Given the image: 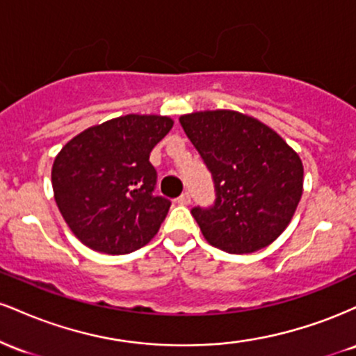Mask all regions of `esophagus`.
I'll list each match as a JSON object with an SVG mask.
<instances>
[{
    "label": "esophagus",
    "mask_w": 356,
    "mask_h": 356,
    "mask_svg": "<svg viewBox=\"0 0 356 356\" xmlns=\"http://www.w3.org/2000/svg\"><path fill=\"white\" fill-rule=\"evenodd\" d=\"M177 202L181 204V206H189V204H191V194H189V192H184L181 197H177Z\"/></svg>",
    "instance_id": "obj_1"
}]
</instances>
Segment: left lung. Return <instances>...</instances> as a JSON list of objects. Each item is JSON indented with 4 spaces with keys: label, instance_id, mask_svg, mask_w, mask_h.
Returning <instances> with one entry per match:
<instances>
[{
    "label": "left lung",
    "instance_id": "1",
    "mask_svg": "<svg viewBox=\"0 0 356 356\" xmlns=\"http://www.w3.org/2000/svg\"><path fill=\"white\" fill-rule=\"evenodd\" d=\"M211 170L216 202L194 207L202 236L231 254H249L280 238L303 194V162L271 127L234 110L181 115Z\"/></svg>",
    "mask_w": 356,
    "mask_h": 356
}]
</instances>
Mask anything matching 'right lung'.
<instances>
[{"mask_svg":"<svg viewBox=\"0 0 356 356\" xmlns=\"http://www.w3.org/2000/svg\"><path fill=\"white\" fill-rule=\"evenodd\" d=\"M162 115H129L88 127L51 167L55 202L73 234L104 254H127L157 234L170 201L155 195L150 152L172 129Z\"/></svg>","mask_w":356,"mask_h":356,"instance_id":"obj_1","label":"right lung"}]
</instances>
